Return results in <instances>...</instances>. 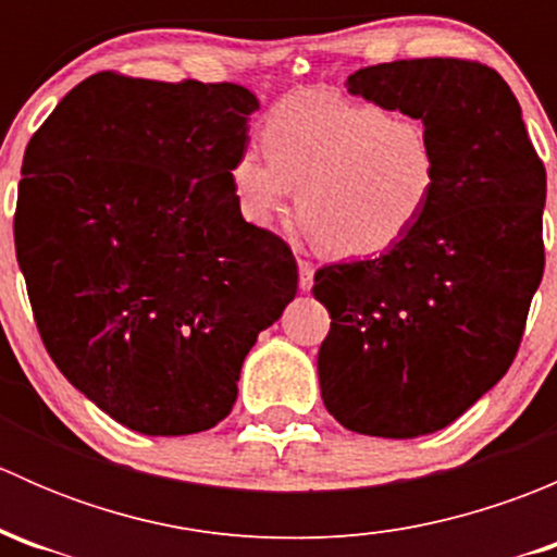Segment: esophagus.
Returning <instances> with one entry per match:
<instances>
[{"label":"esophagus","instance_id":"esophagus-1","mask_svg":"<svg viewBox=\"0 0 557 557\" xmlns=\"http://www.w3.org/2000/svg\"><path fill=\"white\" fill-rule=\"evenodd\" d=\"M312 280H314V267L310 261H305V258H299V288L310 290Z\"/></svg>","mask_w":557,"mask_h":557}]
</instances>
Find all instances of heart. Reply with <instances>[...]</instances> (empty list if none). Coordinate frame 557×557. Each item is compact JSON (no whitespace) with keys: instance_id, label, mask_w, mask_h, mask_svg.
<instances>
[{"instance_id":"1","label":"heart","mask_w":557,"mask_h":557,"mask_svg":"<svg viewBox=\"0 0 557 557\" xmlns=\"http://www.w3.org/2000/svg\"><path fill=\"white\" fill-rule=\"evenodd\" d=\"M228 170L239 212L272 226L296 188L299 215L320 245L369 258L401 243L436 196L440 153L425 121L329 91L283 99Z\"/></svg>"}]
</instances>
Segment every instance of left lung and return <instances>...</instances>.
Segmentation results:
<instances>
[{
	"instance_id": "8db88e82",
	"label": "left lung",
	"mask_w": 557,
	"mask_h": 557,
	"mask_svg": "<svg viewBox=\"0 0 557 557\" xmlns=\"http://www.w3.org/2000/svg\"><path fill=\"white\" fill-rule=\"evenodd\" d=\"M347 91L425 121L440 185L383 256L314 272L331 314L320 393L345 429L412 440L450 425L512 367L544 274L547 172L512 88L480 61L363 66Z\"/></svg>"
}]
</instances>
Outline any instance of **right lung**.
Wrapping results in <instances>:
<instances>
[{
    "label": "right lung",
    "mask_w": 557,
    "mask_h": 557,
    "mask_svg": "<svg viewBox=\"0 0 557 557\" xmlns=\"http://www.w3.org/2000/svg\"><path fill=\"white\" fill-rule=\"evenodd\" d=\"M256 110L237 83L97 72L26 145L13 234L42 345L139 434L221 423L296 296L294 252L245 221L228 183Z\"/></svg>",
    "instance_id": "right-lung-1"
}]
</instances>
